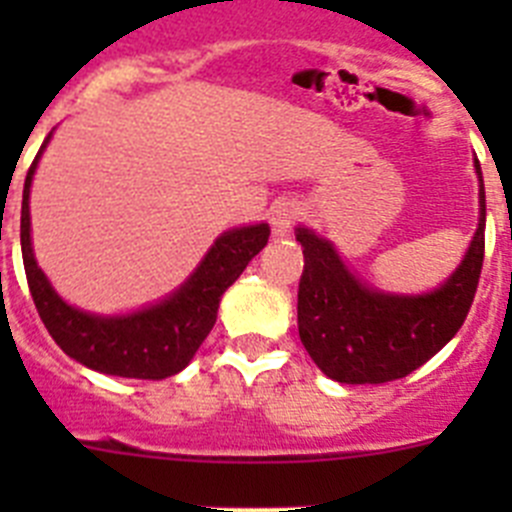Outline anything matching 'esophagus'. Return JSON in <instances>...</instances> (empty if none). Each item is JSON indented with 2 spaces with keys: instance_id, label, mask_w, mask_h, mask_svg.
I'll use <instances>...</instances> for the list:
<instances>
[{
  "instance_id": "esophagus-1",
  "label": "esophagus",
  "mask_w": 512,
  "mask_h": 512,
  "mask_svg": "<svg viewBox=\"0 0 512 512\" xmlns=\"http://www.w3.org/2000/svg\"><path fill=\"white\" fill-rule=\"evenodd\" d=\"M300 217H302V210L295 200H277L269 210L271 228H274V233L277 235L289 233V230L295 228V223L300 220Z\"/></svg>"
}]
</instances>
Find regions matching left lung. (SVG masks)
I'll return each mask as SVG.
<instances>
[{
	"label": "left lung",
	"instance_id": "obj_1",
	"mask_svg": "<svg viewBox=\"0 0 512 512\" xmlns=\"http://www.w3.org/2000/svg\"><path fill=\"white\" fill-rule=\"evenodd\" d=\"M479 228L449 282L431 295L395 297L364 287L325 238L297 228L305 271L297 292L302 346L325 377L384 384L408 377L459 333L485 261V184L479 171Z\"/></svg>",
	"mask_w": 512,
	"mask_h": 512
}]
</instances>
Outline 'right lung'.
I'll return each mask as SVG.
<instances>
[{
  "label": "right lung",
  "mask_w": 512,
  "mask_h": 512,
  "mask_svg": "<svg viewBox=\"0 0 512 512\" xmlns=\"http://www.w3.org/2000/svg\"><path fill=\"white\" fill-rule=\"evenodd\" d=\"M45 148V143H43ZM40 148V153H43ZM38 156L27 171L22 192L20 243L27 287L53 341L94 372L128 379H166L182 372L217 320L225 289L241 277L248 261L269 243V225L228 230L215 241L200 269L179 292L128 318H97L66 305L38 269L30 246V182Z\"/></svg>",
  "instance_id": "obj_1"
}]
</instances>
